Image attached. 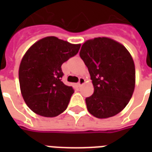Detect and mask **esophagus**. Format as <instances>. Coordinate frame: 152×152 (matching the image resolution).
Masks as SVG:
<instances>
[{
  "instance_id": "34e87169",
  "label": "esophagus",
  "mask_w": 152,
  "mask_h": 152,
  "mask_svg": "<svg viewBox=\"0 0 152 152\" xmlns=\"http://www.w3.org/2000/svg\"><path fill=\"white\" fill-rule=\"evenodd\" d=\"M84 83H85V80H84L83 78H80V80H79V82H78V85L82 86Z\"/></svg>"
}]
</instances>
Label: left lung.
<instances>
[{
  "instance_id": "8db88e82",
  "label": "left lung",
  "mask_w": 152,
  "mask_h": 152,
  "mask_svg": "<svg viewBox=\"0 0 152 152\" xmlns=\"http://www.w3.org/2000/svg\"><path fill=\"white\" fill-rule=\"evenodd\" d=\"M80 56L90 73L94 93L85 99L88 112L108 118L123 110L132 96L136 70L132 56L120 42L106 37L89 39Z\"/></svg>"
}]
</instances>
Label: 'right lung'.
Listing matches in <instances>:
<instances>
[{
  "label": "right lung",
  "mask_w": 152,
  "mask_h": 152,
  "mask_svg": "<svg viewBox=\"0 0 152 152\" xmlns=\"http://www.w3.org/2000/svg\"><path fill=\"white\" fill-rule=\"evenodd\" d=\"M80 44L48 36L23 55L19 68L20 91L34 113L53 118L64 112L74 91L61 81L62 64L78 53Z\"/></svg>",
  "instance_id": "right-lung-1"
}]
</instances>
